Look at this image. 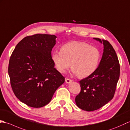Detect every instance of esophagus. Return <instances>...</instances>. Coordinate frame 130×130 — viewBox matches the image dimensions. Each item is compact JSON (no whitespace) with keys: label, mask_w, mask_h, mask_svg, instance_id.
Listing matches in <instances>:
<instances>
[{"label":"esophagus","mask_w":130,"mask_h":130,"mask_svg":"<svg viewBox=\"0 0 130 130\" xmlns=\"http://www.w3.org/2000/svg\"><path fill=\"white\" fill-rule=\"evenodd\" d=\"M65 80H66V82L67 83H70L72 82V80L70 79H68V78H66L65 79Z\"/></svg>","instance_id":"34e87169"}]
</instances>
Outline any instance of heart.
I'll return each instance as SVG.
<instances>
[{
  "instance_id": "b5f03b06",
  "label": "heart",
  "mask_w": 130,
  "mask_h": 130,
  "mask_svg": "<svg viewBox=\"0 0 130 130\" xmlns=\"http://www.w3.org/2000/svg\"><path fill=\"white\" fill-rule=\"evenodd\" d=\"M101 59L99 48L83 42L72 41L54 51L52 59L57 70L63 73L70 67L80 78L89 76L96 71Z\"/></svg>"
}]
</instances>
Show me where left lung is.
Wrapping results in <instances>:
<instances>
[{"instance_id":"obj_1","label":"left lung","mask_w":130,"mask_h":130,"mask_svg":"<svg viewBox=\"0 0 130 130\" xmlns=\"http://www.w3.org/2000/svg\"><path fill=\"white\" fill-rule=\"evenodd\" d=\"M94 39L104 45L102 59L93 73L79 81L80 92L75 99L77 106L87 111L97 110L113 99L120 77V63L113 47L107 40Z\"/></svg>"}]
</instances>
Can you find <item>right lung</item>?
I'll return each mask as SVG.
<instances>
[{
  "label": "right lung",
  "instance_id": "obj_1",
  "mask_svg": "<svg viewBox=\"0 0 130 130\" xmlns=\"http://www.w3.org/2000/svg\"><path fill=\"white\" fill-rule=\"evenodd\" d=\"M56 38L41 34L26 37L17 44L10 58L8 73L12 90L21 102L31 107L50 103L65 81L52 59Z\"/></svg>",
  "mask_w": 130,
  "mask_h": 130
}]
</instances>
